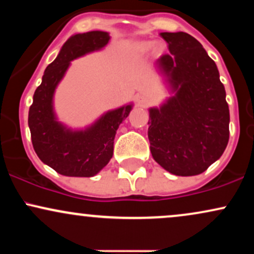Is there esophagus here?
<instances>
[{
	"label": "esophagus",
	"instance_id": "1",
	"mask_svg": "<svg viewBox=\"0 0 254 254\" xmlns=\"http://www.w3.org/2000/svg\"><path fill=\"white\" fill-rule=\"evenodd\" d=\"M136 101H137V105H138V106L145 107V106H147V104H148V98L145 97V95L141 94V95H138V97H137Z\"/></svg>",
	"mask_w": 254,
	"mask_h": 254
}]
</instances>
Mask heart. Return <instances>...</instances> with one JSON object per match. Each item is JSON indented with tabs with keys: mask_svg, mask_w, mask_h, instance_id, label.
<instances>
[{
	"mask_svg": "<svg viewBox=\"0 0 254 254\" xmlns=\"http://www.w3.org/2000/svg\"><path fill=\"white\" fill-rule=\"evenodd\" d=\"M151 48V44H144L143 45V49H149Z\"/></svg>",
	"mask_w": 254,
	"mask_h": 254,
	"instance_id": "1",
	"label": "heart"
}]
</instances>
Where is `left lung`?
I'll list each match as a JSON object with an SVG mask.
<instances>
[{
	"instance_id": "8db88e82",
	"label": "left lung",
	"mask_w": 254,
	"mask_h": 254,
	"mask_svg": "<svg viewBox=\"0 0 254 254\" xmlns=\"http://www.w3.org/2000/svg\"><path fill=\"white\" fill-rule=\"evenodd\" d=\"M170 54L157 66L176 92L149 110L148 137L154 160L172 174L197 176L221 157L229 139V109L217 66L196 38L160 33Z\"/></svg>"
}]
</instances>
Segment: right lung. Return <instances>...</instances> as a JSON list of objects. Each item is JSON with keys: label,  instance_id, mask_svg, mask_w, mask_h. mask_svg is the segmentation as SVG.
Segmentation results:
<instances>
[{"label": "right lung", "instance_id": "1", "mask_svg": "<svg viewBox=\"0 0 254 254\" xmlns=\"http://www.w3.org/2000/svg\"><path fill=\"white\" fill-rule=\"evenodd\" d=\"M107 32L92 31L69 38L60 54L49 64L33 95L28 112L32 144L38 157L57 173L66 177H93L109 164L113 155L116 131L132 106L109 111L86 130L71 131L56 121L52 106L55 89L70 61L104 48Z\"/></svg>", "mask_w": 254, "mask_h": 254}]
</instances>
